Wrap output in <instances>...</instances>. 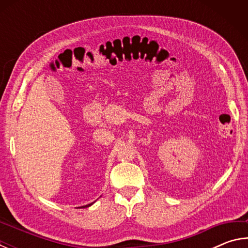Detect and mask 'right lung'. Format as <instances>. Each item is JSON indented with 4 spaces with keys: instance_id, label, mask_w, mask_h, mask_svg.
I'll use <instances>...</instances> for the list:
<instances>
[{
    "instance_id": "right-lung-1",
    "label": "right lung",
    "mask_w": 248,
    "mask_h": 248,
    "mask_svg": "<svg viewBox=\"0 0 248 248\" xmlns=\"http://www.w3.org/2000/svg\"><path fill=\"white\" fill-rule=\"evenodd\" d=\"M94 202H92V203H89V204H86V205H82V207H78V208H89V207H91L92 204H93Z\"/></svg>"
}]
</instances>
